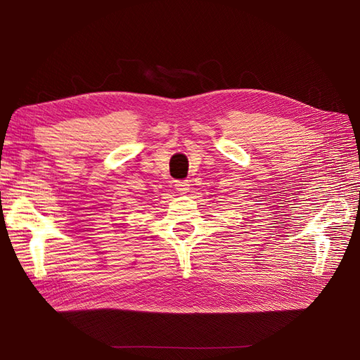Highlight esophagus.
I'll use <instances>...</instances> for the list:
<instances>
[{
	"label": "esophagus",
	"mask_w": 360,
	"mask_h": 360,
	"mask_svg": "<svg viewBox=\"0 0 360 360\" xmlns=\"http://www.w3.org/2000/svg\"><path fill=\"white\" fill-rule=\"evenodd\" d=\"M175 188L179 194H186L188 191H190V184H188L186 181H176Z\"/></svg>",
	"instance_id": "34e87169"
}]
</instances>
